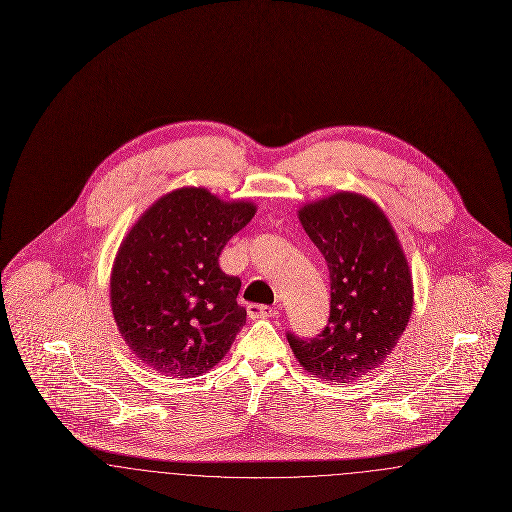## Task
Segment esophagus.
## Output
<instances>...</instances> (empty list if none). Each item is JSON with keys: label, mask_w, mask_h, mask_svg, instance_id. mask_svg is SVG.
<instances>
[{"label": "esophagus", "mask_w": 512, "mask_h": 512, "mask_svg": "<svg viewBox=\"0 0 512 512\" xmlns=\"http://www.w3.org/2000/svg\"><path fill=\"white\" fill-rule=\"evenodd\" d=\"M247 315L251 320H259V318H272L276 317L278 313L274 309H270L267 305H257V303H251L247 305Z\"/></svg>", "instance_id": "34e87169"}]
</instances>
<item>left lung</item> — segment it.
Instances as JSON below:
<instances>
[{
  "label": "left lung",
  "mask_w": 512,
  "mask_h": 512,
  "mask_svg": "<svg viewBox=\"0 0 512 512\" xmlns=\"http://www.w3.org/2000/svg\"><path fill=\"white\" fill-rule=\"evenodd\" d=\"M330 270V318L317 338L288 334L295 359L320 380L349 384L382 365L413 313V274L386 213L363 194L336 192L299 207Z\"/></svg>",
  "instance_id": "1"
}]
</instances>
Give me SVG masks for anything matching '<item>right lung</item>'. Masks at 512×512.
<instances>
[{
	"label": "right lung",
	"mask_w": 512,
	"mask_h": 512,
	"mask_svg": "<svg viewBox=\"0 0 512 512\" xmlns=\"http://www.w3.org/2000/svg\"><path fill=\"white\" fill-rule=\"evenodd\" d=\"M253 201L184 186L159 197L124 236L111 270V309L140 363L195 378L222 361L245 324L240 278L220 251L255 217Z\"/></svg>",
	"instance_id": "add662e5"
}]
</instances>
